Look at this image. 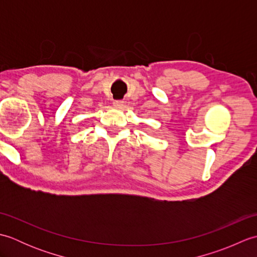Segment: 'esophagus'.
Instances as JSON below:
<instances>
[{"label": "esophagus", "mask_w": 257, "mask_h": 257, "mask_svg": "<svg viewBox=\"0 0 257 257\" xmlns=\"http://www.w3.org/2000/svg\"><path fill=\"white\" fill-rule=\"evenodd\" d=\"M122 103H123L122 100H114V101H113V106H114V107H121Z\"/></svg>", "instance_id": "1"}]
</instances>
